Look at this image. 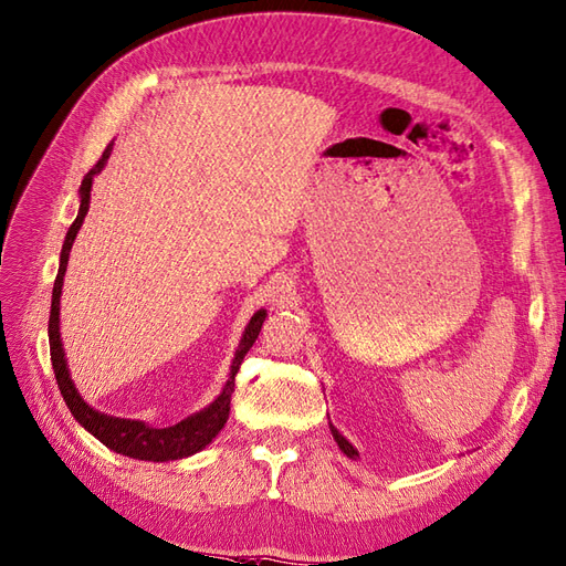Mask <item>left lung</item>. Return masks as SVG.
Wrapping results in <instances>:
<instances>
[{"mask_svg":"<svg viewBox=\"0 0 566 566\" xmlns=\"http://www.w3.org/2000/svg\"><path fill=\"white\" fill-rule=\"evenodd\" d=\"M332 438H335L337 440V444H339V449H342V452L346 454V457H358V452H356V449L349 444V440H346V438H342V434H339V430L337 428H332Z\"/></svg>","mask_w":566,"mask_h":566,"instance_id":"left-lung-1","label":"left lung"}]
</instances>
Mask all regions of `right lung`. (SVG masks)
Segmentation results:
<instances>
[{
  "label": "right lung",
  "mask_w": 566,
  "mask_h": 566,
  "mask_svg": "<svg viewBox=\"0 0 566 566\" xmlns=\"http://www.w3.org/2000/svg\"><path fill=\"white\" fill-rule=\"evenodd\" d=\"M112 153V143L105 148L103 157L97 159V165L85 174L81 181V208L74 224L69 227L66 239L62 245V255H60V272H56L54 280V289H52V308H50V356H52V368H54V378L56 385H60V392L66 401V407L74 413L76 421L93 432L95 438L103 442L105 447L114 449L124 457H134V459H143V461H171V459H184L191 457L196 452H200L202 447L210 444L217 432H220L229 418V401H231V392H234V378L243 364V356L249 354V349L253 346V342L260 335V327L265 323V311H258L249 327L243 332V339L239 344V349L234 354V360H231V373L229 380L222 389V395L217 397L208 409H202L200 413H193L184 418L181 423L169 426V428H150L140 421H126V418H114V416H105L95 409H91L78 395V389L74 387L69 378V368H66V358H64V349H62V339H60V296H62V284H64V272H66V263H69V253L71 245H74V239L78 234V229L85 220V212L91 208V188H93V177L105 167L107 157Z\"/></svg>",
  "instance_id": "right-lung-1"
}]
</instances>
